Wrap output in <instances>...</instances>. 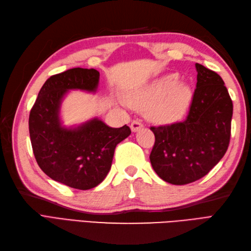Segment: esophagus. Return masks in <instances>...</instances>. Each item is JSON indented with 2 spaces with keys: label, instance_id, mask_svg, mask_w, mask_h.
<instances>
[{
  "label": "esophagus",
  "instance_id": "1",
  "mask_svg": "<svg viewBox=\"0 0 251 251\" xmlns=\"http://www.w3.org/2000/svg\"><path fill=\"white\" fill-rule=\"evenodd\" d=\"M130 128H131L132 132H137V131H139L140 129L143 128V124L140 122H138V121H134L131 123Z\"/></svg>",
  "mask_w": 251,
  "mask_h": 251
}]
</instances>
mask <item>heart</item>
Here are the masks:
<instances>
[{
    "label": "heart",
    "instance_id": "heart-1",
    "mask_svg": "<svg viewBox=\"0 0 251 251\" xmlns=\"http://www.w3.org/2000/svg\"><path fill=\"white\" fill-rule=\"evenodd\" d=\"M192 98L191 86L180 81L176 73L164 74L125 95L127 104L136 110H145L147 119L158 124H168L181 119Z\"/></svg>",
    "mask_w": 251,
    "mask_h": 251
}]
</instances>
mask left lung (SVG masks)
<instances>
[{"mask_svg":"<svg viewBox=\"0 0 251 251\" xmlns=\"http://www.w3.org/2000/svg\"><path fill=\"white\" fill-rule=\"evenodd\" d=\"M197 83L183 122L151 127L153 169L168 183L182 185L204 177L225 156L231 137L233 103L219 74L195 63Z\"/></svg>","mask_w":251,"mask_h":251,"instance_id":"obj_1","label":"left lung"}]
</instances>
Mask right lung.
I'll return each instance as SVG.
<instances>
[{
	"label": "right lung",
	"mask_w": 251,
	"mask_h": 251,
	"mask_svg": "<svg viewBox=\"0 0 251 251\" xmlns=\"http://www.w3.org/2000/svg\"><path fill=\"white\" fill-rule=\"evenodd\" d=\"M99 77L97 70L83 68L50 76L29 116L31 145L40 168L52 180L77 190L93 189L102 182L116 146L131 134L127 125L113 128L98 117L63 125L61 106L70 90L96 94Z\"/></svg>",
	"instance_id": "1"
}]
</instances>
